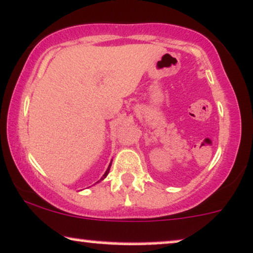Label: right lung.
Returning a JSON list of instances; mask_svg holds the SVG:
<instances>
[{
	"mask_svg": "<svg viewBox=\"0 0 253 253\" xmlns=\"http://www.w3.org/2000/svg\"><path fill=\"white\" fill-rule=\"evenodd\" d=\"M110 167H111V165H110V166H109V168H108V169H106V171H105V174H104V175H103V177H102V179H100V180H103V179H105V177H106V175H108V174H109V170H110Z\"/></svg>",
	"mask_w": 253,
	"mask_h": 253,
	"instance_id": "1",
	"label": "right lung"
}]
</instances>
